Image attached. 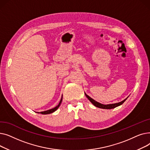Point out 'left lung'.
Segmentation results:
<instances>
[{
  "label": "left lung",
  "mask_w": 150,
  "mask_h": 150,
  "mask_svg": "<svg viewBox=\"0 0 150 150\" xmlns=\"http://www.w3.org/2000/svg\"><path fill=\"white\" fill-rule=\"evenodd\" d=\"M85 95H86V97H87L89 100V101L91 102V103L95 106H96V107H97V108H102V109H112V108H116V107H117V106H120V105H122L124 102H125V101L127 99V98H126V99H125L124 100H123L122 101H121V102H119V103H114V104H110V105H103V104H101V103H98V102H97V101H95L93 99H92V98H91L89 96H88L87 94H86V93H85Z\"/></svg>",
  "instance_id": "8db88e82"
}]
</instances>
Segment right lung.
Instances as JSON below:
<instances>
[{"label": "right lung", "instance_id": "1", "mask_svg": "<svg viewBox=\"0 0 150 150\" xmlns=\"http://www.w3.org/2000/svg\"><path fill=\"white\" fill-rule=\"evenodd\" d=\"M62 97H61V99L60 100V102L59 103V104L58 105V106H57L56 107H54V108H52L51 109H49V110H47V111H43V112H41L40 113L42 114H51L53 112H54L56 110L58 109V108H59V106H60L61 102H62Z\"/></svg>", "mask_w": 150, "mask_h": 150}]
</instances>
